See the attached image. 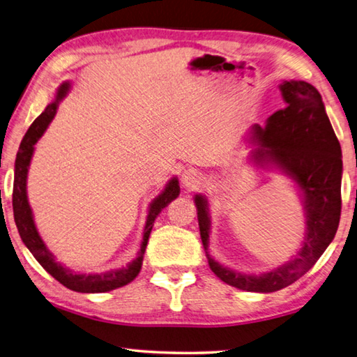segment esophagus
I'll use <instances>...</instances> for the list:
<instances>
[{
  "label": "esophagus",
  "mask_w": 357,
  "mask_h": 357,
  "mask_svg": "<svg viewBox=\"0 0 357 357\" xmlns=\"http://www.w3.org/2000/svg\"><path fill=\"white\" fill-rule=\"evenodd\" d=\"M201 173L195 168H189V170H185L183 173V176H181V183L185 187L187 190H193L197 189V187L201 184Z\"/></svg>",
  "instance_id": "1"
}]
</instances>
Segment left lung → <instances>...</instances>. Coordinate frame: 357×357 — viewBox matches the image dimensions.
Masks as SVG:
<instances>
[{
  "label": "left lung",
  "mask_w": 357,
  "mask_h": 357,
  "mask_svg": "<svg viewBox=\"0 0 357 357\" xmlns=\"http://www.w3.org/2000/svg\"><path fill=\"white\" fill-rule=\"evenodd\" d=\"M286 107L267 120V126L252 128L257 164L271 162L295 181L306 209V236L298 255L280 268L259 276L222 267L207 255L209 267L223 282L246 291H276L294 284L314 267L339 228L342 197V150L329 121L321 95L304 81H286L281 86ZM199 234L204 250L209 243L211 220L207 201L197 195Z\"/></svg>",
  "instance_id": "left-lung-1"
}]
</instances>
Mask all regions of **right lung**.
Listing matches in <instances>:
<instances>
[{
  "label": "right lung",
  "mask_w": 357,
  "mask_h": 357,
  "mask_svg": "<svg viewBox=\"0 0 357 357\" xmlns=\"http://www.w3.org/2000/svg\"><path fill=\"white\" fill-rule=\"evenodd\" d=\"M68 89H70V84L63 82L59 87V90H57L56 100L47 106L45 112H42L37 116L34 123L29 126L28 132L24 134V137L20 144V150H18L17 159H15L12 207H14L15 225L18 228V232H20L23 243L28 246V250L32 252V256L37 259L38 264H40L42 267L54 278V280L59 281L62 286H66L67 289L81 291V294H102V291H109V290L126 286V284L134 281V278L139 275V271L142 268V261H144L148 237L151 234L154 220H156L159 212L164 209L168 203H172V201L179 195V184H178V179L173 178L170 183L167 184L165 190L151 203L150 212H148V217H146L144 242H142L139 256L135 257L128 267L106 271V273H101V275H79L66 267H62L59 262H56L54 256L51 255L50 250L45 246L43 241L36 229L34 218H32V211L28 203V197H26V178H28V168H29L32 153H34V145L37 144V140L42 137V134L45 132V129L48 128L50 121L54 119L57 105H59V101L67 95Z\"/></svg>",
  "instance_id": "right-lung-1"
}]
</instances>
